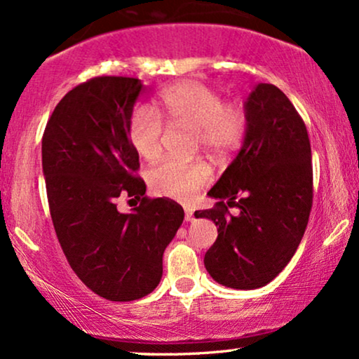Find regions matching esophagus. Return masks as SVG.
<instances>
[{
  "mask_svg": "<svg viewBox=\"0 0 359 359\" xmlns=\"http://www.w3.org/2000/svg\"><path fill=\"white\" fill-rule=\"evenodd\" d=\"M184 219L187 221V222H191V221L194 219V212L191 211V209H185V216H184Z\"/></svg>",
  "mask_w": 359,
  "mask_h": 359,
  "instance_id": "1",
  "label": "esophagus"
}]
</instances>
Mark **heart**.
I'll list each match as a JSON object with an SVG mask.
<instances>
[{
    "label": "heart",
    "mask_w": 359,
    "mask_h": 359,
    "mask_svg": "<svg viewBox=\"0 0 359 359\" xmlns=\"http://www.w3.org/2000/svg\"><path fill=\"white\" fill-rule=\"evenodd\" d=\"M160 106L167 123L175 130L196 131L197 148L214 158H222L243 142L248 128L246 111L240 102H224L211 86L199 81H182L160 93ZM167 126L151 106H137L128 121V140L142 158L154 162L162 155ZM211 168L203 160L180 162L165 158L148 172V184L155 194L187 201L211 182Z\"/></svg>",
    "instance_id": "1"
}]
</instances>
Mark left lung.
Listing matches in <instances>:
<instances>
[{
	"label": "left lung",
	"instance_id": "8db88e82",
	"mask_svg": "<svg viewBox=\"0 0 359 359\" xmlns=\"http://www.w3.org/2000/svg\"><path fill=\"white\" fill-rule=\"evenodd\" d=\"M248 128L240 154L208 192L212 209L196 211L217 226L204 257L217 283L259 288L287 266L312 209V155L307 128L273 84H258L245 102ZM228 207H238L233 217Z\"/></svg>",
	"mask_w": 359,
	"mask_h": 359
}]
</instances>
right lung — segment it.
<instances>
[{"label": "right lung", "instance_id": "add662e5", "mask_svg": "<svg viewBox=\"0 0 359 359\" xmlns=\"http://www.w3.org/2000/svg\"><path fill=\"white\" fill-rule=\"evenodd\" d=\"M142 89L135 77L82 82L55 106L42 138L48 208L62 251L82 283L113 302L155 290L163 251L184 221L182 205L147 197L137 175L128 121ZM119 196L140 205L119 213Z\"/></svg>", "mask_w": 359, "mask_h": 359}]
</instances>
